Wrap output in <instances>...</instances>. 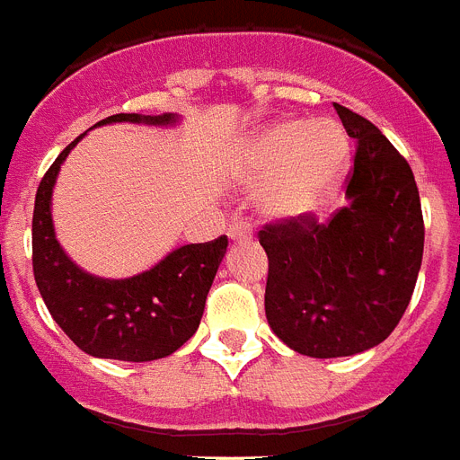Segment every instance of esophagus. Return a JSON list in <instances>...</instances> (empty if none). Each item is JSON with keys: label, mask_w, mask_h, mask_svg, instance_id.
I'll return each mask as SVG.
<instances>
[{"label": "esophagus", "mask_w": 460, "mask_h": 460, "mask_svg": "<svg viewBox=\"0 0 460 460\" xmlns=\"http://www.w3.org/2000/svg\"><path fill=\"white\" fill-rule=\"evenodd\" d=\"M229 238L231 241H248L250 236H252V226H250L248 222H234L229 224Z\"/></svg>", "instance_id": "obj_1"}]
</instances>
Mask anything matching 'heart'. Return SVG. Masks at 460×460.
<instances>
[{
  "label": "heart",
  "instance_id": "1",
  "mask_svg": "<svg viewBox=\"0 0 460 460\" xmlns=\"http://www.w3.org/2000/svg\"><path fill=\"white\" fill-rule=\"evenodd\" d=\"M349 165L345 132L331 120H281L252 134L241 151V174L262 184L260 210L271 219H305L335 198Z\"/></svg>",
  "mask_w": 460,
  "mask_h": 460
}]
</instances>
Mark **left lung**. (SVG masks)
<instances>
[{"label":"left lung","mask_w":460,"mask_h":460,"mask_svg":"<svg viewBox=\"0 0 460 460\" xmlns=\"http://www.w3.org/2000/svg\"><path fill=\"white\" fill-rule=\"evenodd\" d=\"M354 139L347 205L326 224H267L264 312L271 331L305 357H352L380 345L404 316L423 262L416 179L378 127L338 106Z\"/></svg>","instance_id":"left-lung-1"}]
</instances>
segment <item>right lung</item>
Instances as JSON below:
<instances>
[{"instance_id": "right-lung-1", "label": "right lung", "mask_w": 460, "mask_h": 460, "mask_svg": "<svg viewBox=\"0 0 460 460\" xmlns=\"http://www.w3.org/2000/svg\"><path fill=\"white\" fill-rule=\"evenodd\" d=\"M141 122L177 125L179 115L118 113L96 125ZM63 148L37 189L32 212V271L49 314L82 352L99 359L153 361L170 357L198 331L205 300L226 252V236L172 250L155 267L129 279H101L66 255L51 219V193L63 160Z\"/></svg>"}]
</instances>
